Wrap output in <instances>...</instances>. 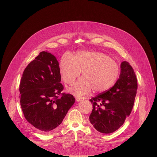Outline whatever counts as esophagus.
I'll list each match as a JSON object with an SVG mask.
<instances>
[{"instance_id": "esophagus-1", "label": "esophagus", "mask_w": 157, "mask_h": 157, "mask_svg": "<svg viewBox=\"0 0 157 157\" xmlns=\"http://www.w3.org/2000/svg\"><path fill=\"white\" fill-rule=\"evenodd\" d=\"M84 99V98H81V97H78L76 98V101H78V102H79V101H81L82 99Z\"/></svg>"}]
</instances>
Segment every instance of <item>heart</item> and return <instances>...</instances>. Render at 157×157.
Segmentation results:
<instances>
[{"label": "heart", "mask_w": 157, "mask_h": 157, "mask_svg": "<svg viewBox=\"0 0 157 157\" xmlns=\"http://www.w3.org/2000/svg\"><path fill=\"white\" fill-rule=\"evenodd\" d=\"M59 71L62 79L71 85L82 72L81 79L67 91L77 97L90 93L108 90L117 81L120 74L118 65L108 55L101 52L82 51L74 56L64 54L60 61Z\"/></svg>", "instance_id": "obj_1"}]
</instances>
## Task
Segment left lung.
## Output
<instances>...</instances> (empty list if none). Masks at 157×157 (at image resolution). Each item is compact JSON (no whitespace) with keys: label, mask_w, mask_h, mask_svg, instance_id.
<instances>
[{"label":"left lung","mask_w":157,"mask_h":157,"mask_svg":"<svg viewBox=\"0 0 157 157\" xmlns=\"http://www.w3.org/2000/svg\"><path fill=\"white\" fill-rule=\"evenodd\" d=\"M138 88L134 71L127 61L121 64L119 79L111 89L92 98L91 124L98 131L111 134L121 127L132 111Z\"/></svg>","instance_id":"obj_1"}]
</instances>
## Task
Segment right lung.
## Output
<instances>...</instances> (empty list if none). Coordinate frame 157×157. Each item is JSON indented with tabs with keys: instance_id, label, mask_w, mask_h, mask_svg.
<instances>
[{
	"instance_id": "right-lung-1",
	"label": "right lung",
	"mask_w": 157,
	"mask_h": 157,
	"mask_svg": "<svg viewBox=\"0 0 157 157\" xmlns=\"http://www.w3.org/2000/svg\"><path fill=\"white\" fill-rule=\"evenodd\" d=\"M60 81L59 62L47 51L40 53L23 71L19 86L21 106L26 120L42 134L55 131L75 103L73 95L61 94Z\"/></svg>"
}]
</instances>
